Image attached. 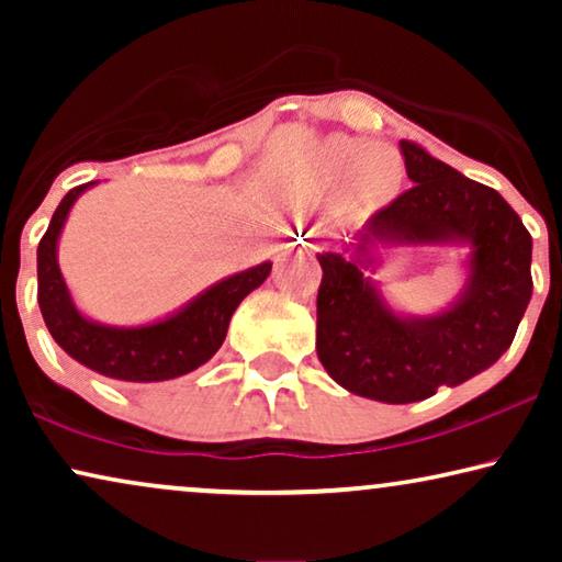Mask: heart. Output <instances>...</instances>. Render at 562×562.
I'll return each mask as SVG.
<instances>
[{"label":"heart","instance_id":"obj_1","mask_svg":"<svg viewBox=\"0 0 562 562\" xmlns=\"http://www.w3.org/2000/svg\"><path fill=\"white\" fill-rule=\"evenodd\" d=\"M310 176L319 187H340L348 181L350 196L366 210H373L402 187L404 164L391 148H371V143L358 137H333L314 153Z\"/></svg>","mask_w":562,"mask_h":562}]
</instances>
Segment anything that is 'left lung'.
<instances>
[{"instance_id": "1", "label": "left lung", "mask_w": 562, "mask_h": 562, "mask_svg": "<svg viewBox=\"0 0 562 562\" xmlns=\"http://www.w3.org/2000/svg\"><path fill=\"white\" fill-rule=\"evenodd\" d=\"M412 189L358 229L345 252H317V356L352 394L412 404L486 371L509 348L532 296V235L496 189L402 140ZM375 241H468L464 296L432 318H398L359 268Z\"/></svg>"}]
</instances>
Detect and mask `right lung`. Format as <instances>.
Returning <instances> with one entry per match:
<instances>
[{"mask_svg":"<svg viewBox=\"0 0 562 562\" xmlns=\"http://www.w3.org/2000/svg\"><path fill=\"white\" fill-rule=\"evenodd\" d=\"M97 181L74 187L60 199L58 210L37 245V304L45 327L60 348L91 371L117 381L150 383L179 379L204 366L225 342L229 317L237 304L258 289L271 273V263L214 283L202 296L176 312L173 317L145 327H106L83 317L71 302L64 276H60L56 248L58 235L71 206Z\"/></svg>","mask_w":562,"mask_h":562,"instance_id":"add662e5","label":"right lung"}]
</instances>
